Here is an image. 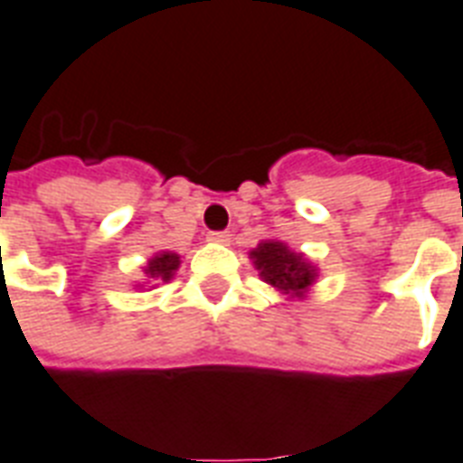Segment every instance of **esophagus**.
<instances>
[{
  "mask_svg": "<svg viewBox=\"0 0 463 463\" xmlns=\"http://www.w3.org/2000/svg\"><path fill=\"white\" fill-rule=\"evenodd\" d=\"M208 240H211V242H218V245H228V242H231V232L228 231L208 232Z\"/></svg>",
  "mask_w": 463,
  "mask_h": 463,
  "instance_id": "1",
  "label": "esophagus"
}]
</instances>
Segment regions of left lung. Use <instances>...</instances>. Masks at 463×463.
<instances>
[{
	"mask_svg": "<svg viewBox=\"0 0 463 463\" xmlns=\"http://www.w3.org/2000/svg\"><path fill=\"white\" fill-rule=\"evenodd\" d=\"M250 260L260 269V277L287 296H306L308 288L316 284V267L301 255L288 250L279 240H264L250 252Z\"/></svg>",
	"mask_w": 463,
	"mask_h": 463,
	"instance_id": "1",
	"label": "left lung"
}]
</instances>
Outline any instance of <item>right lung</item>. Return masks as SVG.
I'll return each mask as SVG.
<instances>
[{
    "instance_id": "add662e5",
    "label": "right lung",
    "mask_w": 463,
    "mask_h": 463,
    "mask_svg": "<svg viewBox=\"0 0 463 463\" xmlns=\"http://www.w3.org/2000/svg\"><path fill=\"white\" fill-rule=\"evenodd\" d=\"M176 269H179V255H176V252H157V255L147 262L146 274L150 279L169 281V279L175 277Z\"/></svg>"
}]
</instances>
